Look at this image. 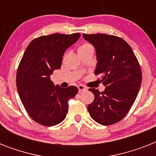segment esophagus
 Here are the masks:
<instances>
[{
    "instance_id": "obj_1",
    "label": "esophagus",
    "mask_w": 156,
    "mask_h": 156,
    "mask_svg": "<svg viewBox=\"0 0 156 156\" xmlns=\"http://www.w3.org/2000/svg\"><path fill=\"white\" fill-rule=\"evenodd\" d=\"M78 90H79V92H83V91H86L87 90V87H85L83 85H78Z\"/></svg>"
}]
</instances>
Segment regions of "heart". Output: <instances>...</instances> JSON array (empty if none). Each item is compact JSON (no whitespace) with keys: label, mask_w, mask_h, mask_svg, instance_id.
Wrapping results in <instances>:
<instances>
[{"label":"heart","mask_w":156,"mask_h":156,"mask_svg":"<svg viewBox=\"0 0 156 156\" xmlns=\"http://www.w3.org/2000/svg\"><path fill=\"white\" fill-rule=\"evenodd\" d=\"M90 48H92V46L90 44H88V43H84L83 44H81L78 48V52H83V51H85V50L90 49Z\"/></svg>","instance_id":"1"}]
</instances>
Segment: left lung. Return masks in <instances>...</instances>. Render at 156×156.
Wrapping results in <instances>:
<instances>
[{
	"mask_svg": "<svg viewBox=\"0 0 156 156\" xmlns=\"http://www.w3.org/2000/svg\"><path fill=\"white\" fill-rule=\"evenodd\" d=\"M95 47L97 57L95 75L101 76L105 90L90 88L95 100L87 106L91 118L103 126L117 123L133 104L142 83V70L137 57L127 43L106 34H83ZM100 80V78H99Z\"/></svg>",
	"mask_w": 156,
	"mask_h": 156,
	"instance_id": "8db88e82",
	"label": "left lung"
}]
</instances>
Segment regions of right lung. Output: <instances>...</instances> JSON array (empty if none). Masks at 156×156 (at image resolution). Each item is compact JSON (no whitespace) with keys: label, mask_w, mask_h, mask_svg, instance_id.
I'll use <instances>...</instances> for the list:
<instances>
[{"label":"right lung","mask_w":156,"mask_h":156,"mask_svg":"<svg viewBox=\"0 0 156 156\" xmlns=\"http://www.w3.org/2000/svg\"><path fill=\"white\" fill-rule=\"evenodd\" d=\"M80 37V33L42 35L29 44L16 76L18 95L30 118L45 126H53L66 118L69 99L78 93L70 86L61 88L50 80L61 68L63 55Z\"/></svg>","instance_id":"right-lung-1"}]
</instances>
